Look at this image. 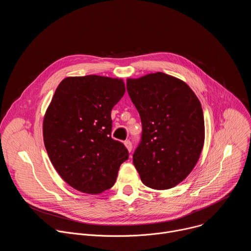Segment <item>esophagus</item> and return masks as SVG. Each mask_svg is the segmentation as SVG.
Returning a JSON list of instances; mask_svg holds the SVG:
<instances>
[{"mask_svg": "<svg viewBox=\"0 0 251 251\" xmlns=\"http://www.w3.org/2000/svg\"><path fill=\"white\" fill-rule=\"evenodd\" d=\"M124 145H125V147L127 148L128 152H131V151H132V143H131L129 140H127V141L124 142Z\"/></svg>", "mask_w": 251, "mask_h": 251, "instance_id": "esophagus-1", "label": "esophagus"}]
</instances>
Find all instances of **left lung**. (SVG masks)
<instances>
[{
	"label": "left lung",
	"instance_id": "obj_1",
	"mask_svg": "<svg viewBox=\"0 0 251 251\" xmlns=\"http://www.w3.org/2000/svg\"><path fill=\"white\" fill-rule=\"evenodd\" d=\"M126 85L143 129L133 164L145 186L172 189L200 159L204 143L201 102L186 82L163 73L128 78Z\"/></svg>",
	"mask_w": 251,
	"mask_h": 251
}]
</instances>
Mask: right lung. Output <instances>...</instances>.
<instances>
[{"label": "right lung", "mask_w": 251, "mask_h": 251, "mask_svg": "<svg viewBox=\"0 0 251 251\" xmlns=\"http://www.w3.org/2000/svg\"><path fill=\"white\" fill-rule=\"evenodd\" d=\"M124 81L100 75L69 76L57 86L44 117L45 146L56 172L74 189L101 194L116 182L129 153L111 138V110Z\"/></svg>", "instance_id": "right-lung-1"}]
</instances>
